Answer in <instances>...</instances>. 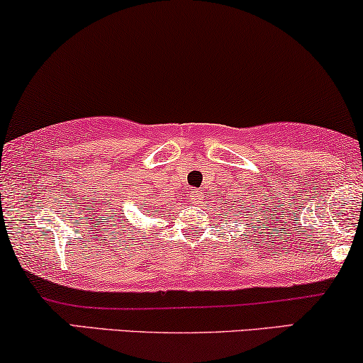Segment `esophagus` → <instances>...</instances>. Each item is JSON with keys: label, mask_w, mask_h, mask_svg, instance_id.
Wrapping results in <instances>:
<instances>
[{"label": "esophagus", "mask_w": 363, "mask_h": 363, "mask_svg": "<svg viewBox=\"0 0 363 363\" xmlns=\"http://www.w3.org/2000/svg\"><path fill=\"white\" fill-rule=\"evenodd\" d=\"M190 199H191V203H200V200H202V195H200V191H191V195H190Z\"/></svg>", "instance_id": "34e87169"}]
</instances>
